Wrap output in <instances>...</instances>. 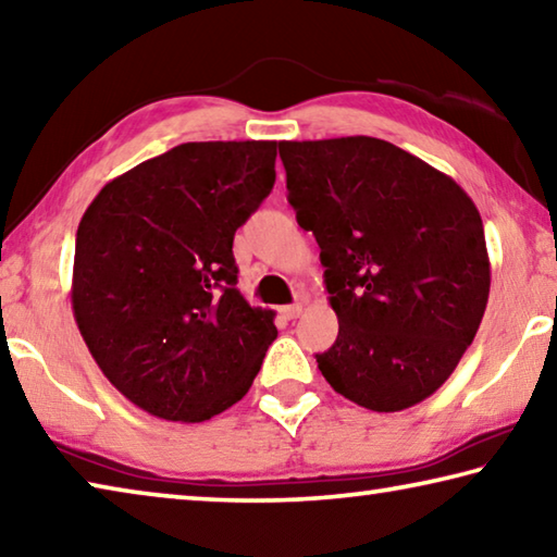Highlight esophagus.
<instances>
[{
  "mask_svg": "<svg viewBox=\"0 0 557 557\" xmlns=\"http://www.w3.org/2000/svg\"><path fill=\"white\" fill-rule=\"evenodd\" d=\"M301 309H305V305H301V301H295V305L280 307V314L285 319H297L301 314Z\"/></svg>",
  "mask_w": 557,
  "mask_h": 557,
  "instance_id": "34e87169",
  "label": "esophagus"
}]
</instances>
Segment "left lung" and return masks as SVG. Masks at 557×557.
<instances>
[{
	"label": "left lung",
	"instance_id": "8db88e82",
	"mask_svg": "<svg viewBox=\"0 0 557 557\" xmlns=\"http://www.w3.org/2000/svg\"><path fill=\"white\" fill-rule=\"evenodd\" d=\"M297 223L319 243L336 393L398 412L430 398L482 324L492 265L474 201L455 178L375 137L280 143Z\"/></svg>",
	"mask_w": 557,
	"mask_h": 557
}]
</instances>
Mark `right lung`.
I'll return each instance as SVG.
<instances>
[{"instance_id": "right-lung-1", "label": "right lung", "mask_w": 557, "mask_h": 557, "mask_svg": "<svg viewBox=\"0 0 557 557\" xmlns=\"http://www.w3.org/2000/svg\"><path fill=\"white\" fill-rule=\"evenodd\" d=\"M277 143H186L100 188L75 235L73 317L137 408L203 422L238 403L275 342L240 289L233 235L275 184Z\"/></svg>"}]
</instances>
